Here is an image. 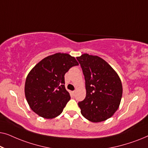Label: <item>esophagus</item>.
Segmentation results:
<instances>
[{"mask_svg":"<svg viewBox=\"0 0 148 148\" xmlns=\"http://www.w3.org/2000/svg\"><path fill=\"white\" fill-rule=\"evenodd\" d=\"M72 94H73V96H75V91H73Z\"/></svg>","mask_w":148,"mask_h":148,"instance_id":"obj_1","label":"esophagus"}]
</instances>
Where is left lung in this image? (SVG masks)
<instances>
[{
    "mask_svg": "<svg viewBox=\"0 0 148 148\" xmlns=\"http://www.w3.org/2000/svg\"><path fill=\"white\" fill-rule=\"evenodd\" d=\"M86 81V96L78 102L86 119L98 123L108 119L119 108L123 94L121 81L115 71L98 56L77 57Z\"/></svg>",
    "mask_w": 148,
    "mask_h": 148,
    "instance_id": "1",
    "label": "left lung"
}]
</instances>
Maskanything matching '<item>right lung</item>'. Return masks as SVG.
I'll use <instances>...</instances> for the list:
<instances>
[{
	"label": "right lung",
	"instance_id": "1",
	"mask_svg": "<svg viewBox=\"0 0 148 148\" xmlns=\"http://www.w3.org/2000/svg\"><path fill=\"white\" fill-rule=\"evenodd\" d=\"M78 64L69 54L56 53L44 58L32 69L26 78L25 94L34 112L45 119L61 114L71 99L64 87V75Z\"/></svg>",
	"mask_w": 148,
	"mask_h": 148
}]
</instances>
